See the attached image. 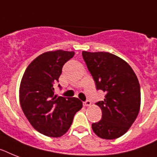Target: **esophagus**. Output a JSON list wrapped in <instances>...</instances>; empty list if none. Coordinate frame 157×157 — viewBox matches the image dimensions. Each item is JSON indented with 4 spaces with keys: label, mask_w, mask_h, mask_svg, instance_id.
I'll list each match as a JSON object with an SVG mask.
<instances>
[{
    "label": "esophagus",
    "mask_w": 157,
    "mask_h": 157,
    "mask_svg": "<svg viewBox=\"0 0 157 157\" xmlns=\"http://www.w3.org/2000/svg\"><path fill=\"white\" fill-rule=\"evenodd\" d=\"M83 105H84V106H90L91 105V101L89 100L85 101L83 102Z\"/></svg>",
    "instance_id": "34e87169"
}]
</instances>
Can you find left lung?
<instances>
[{
  "instance_id": "left-lung-1",
  "label": "left lung",
  "mask_w": 157,
  "mask_h": 157,
  "mask_svg": "<svg viewBox=\"0 0 157 157\" xmlns=\"http://www.w3.org/2000/svg\"><path fill=\"white\" fill-rule=\"evenodd\" d=\"M98 90L105 93L104 101L96 103L102 117L92 124L101 139L114 140L124 135L133 124L140 108V86L131 66L109 52H82Z\"/></svg>"
}]
</instances>
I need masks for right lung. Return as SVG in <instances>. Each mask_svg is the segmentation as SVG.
<instances>
[{
  "instance_id": "1",
  "label": "right lung",
  "mask_w": 157,
  "mask_h": 157,
  "mask_svg": "<svg viewBox=\"0 0 157 157\" xmlns=\"http://www.w3.org/2000/svg\"><path fill=\"white\" fill-rule=\"evenodd\" d=\"M74 54L62 50L43 53L29 64L21 78L19 99L22 111L34 129L44 136L64 135L82 108L76 98L54 94L53 85L59 82L63 64Z\"/></svg>"
}]
</instances>
